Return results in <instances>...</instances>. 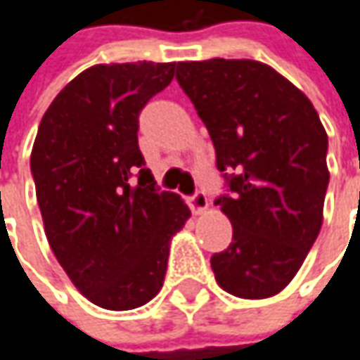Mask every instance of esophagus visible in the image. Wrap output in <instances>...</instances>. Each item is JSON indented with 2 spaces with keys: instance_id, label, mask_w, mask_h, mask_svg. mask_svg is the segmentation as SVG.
<instances>
[{
  "instance_id": "obj_1",
  "label": "esophagus",
  "mask_w": 360,
  "mask_h": 360,
  "mask_svg": "<svg viewBox=\"0 0 360 360\" xmlns=\"http://www.w3.org/2000/svg\"><path fill=\"white\" fill-rule=\"evenodd\" d=\"M187 203H189V207H191L193 214H203L207 210V205H210L203 191H195L191 198H187Z\"/></svg>"
}]
</instances>
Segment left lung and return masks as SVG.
Listing matches in <instances>:
<instances>
[{
  "instance_id": "8db88e82",
  "label": "left lung",
  "mask_w": 360,
  "mask_h": 360,
  "mask_svg": "<svg viewBox=\"0 0 360 360\" xmlns=\"http://www.w3.org/2000/svg\"><path fill=\"white\" fill-rule=\"evenodd\" d=\"M177 81L216 148L228 183L216 200L232 224L212 257L224 291L264 300L289 285L322 228L328 134L291 81L248 58L177 63Z\"/></svg>"
}]
</instances>
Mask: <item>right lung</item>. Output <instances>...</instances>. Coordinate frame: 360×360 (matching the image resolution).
Wrapping results in <instances>:
<instances>
[{"instance_id":"right-lung-1","label":"right lung","mask_w":360,"mask_h":360,"mask_svg":"<svg viewBox=\"0 0 360 360\" xmlns=\"http://www.w3.org/2000/svg\"><path fill=\"white\" fill-rule=\"evenodd\" d=\"M175 63H112L79 73L38 126L36 200L56 261L96 306L134 309L162 287L169 243L191 212L159 191L138 148V116Z\"/></svg>"}]
</instances>
